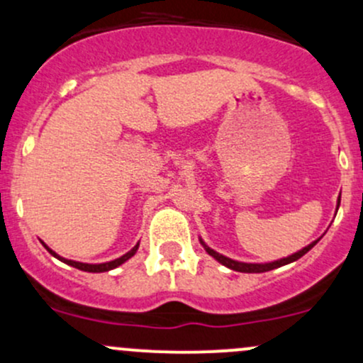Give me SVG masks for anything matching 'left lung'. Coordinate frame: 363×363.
<instances>
[{
	"label": "left lung",
	"mask_w": 363,
	"mask_h": 363,
	"mask_svg": "<svg viewBox=\"0 0 363 363\" xmlns=\"http://www.w3.org/2000/svg\"><path fill=\"white\" fill-rule=\"evenodd\" d=\"M339 202H341V196H339V199H337V208H339ZM317 242H318V240H315V242H311L310 245H306V247H303L301 251L294 252V255L287 256V258L272 261V263H240V261L230 259V258H227V256H223V255H220V252L213 251L211 247H208V245H206L201 240V244L204 245V249H206V252H208V255H211L214 259L220 261L221 264H225V267L230 268V270L242 272V274H263V272H270V270H274V268H279V267H284V264H287V263H292V261H296V259L301 258V256H305L306 252L310 251V249L313 247V245Z\"/></svg>",
	"instance_id": "1"
}]
</instances>
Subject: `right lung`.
Returning <instances> with one entry per match:
<instances>
[{"label": "right lung", "mask_w": 363, "mask_h": 363, "mask_svg": "<svg viewBox=\"0 0 363 363\" xmlns=\"http://www.w3.org/2000/svg\"><path fill=\"white\" fill-rule=\"evenodd\" d=\"M43 245H45V247H46V251H48L50 255H52V256H55V258H58V259H60V261H64V263L71 264V267L77 268V270H83V272H93V274H100V272H108V270H114V268H118L119 264H123L124 261H128V259H130L131 256H133L135 252H136V249H138V244H136L135 247L131 249V251H128L126 255H124V256H121V258H118V259H114V261H108V263L89 264V263H79V261H72V259H65V258H62V256H58L55 251H52V249H50L48 245H46L45 242H43Z\"/></svg>", "instance_id": "obj_1"}]
</instances>
